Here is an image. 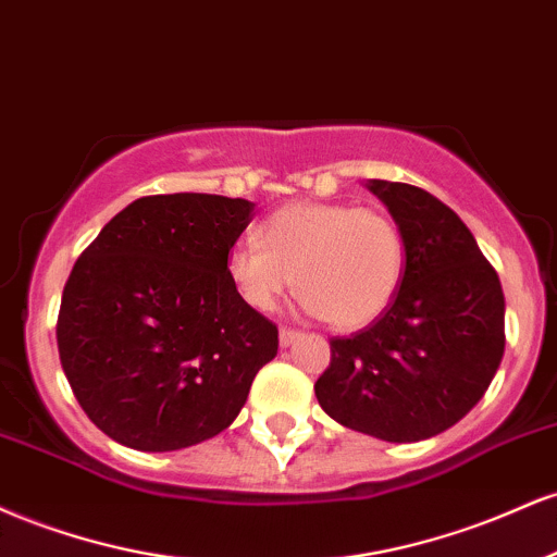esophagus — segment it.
Returning <instances> with one entry per match:
<instances>
[{"mask_svg":"<svg viewBox=\"0 0 557 557\" xmlns=\"http://www.w3.org/2000/svg\"><path fill=\"white\" fill-rule=\"evenodd\" d=\"M302 336V331H297V329H281L278 331V342H281V346H292L294 342H297V338Z\"/></svg>","mask_w":557,"mask_h":557,"instance_id":"obj_1","label":"esophagus"}]
</instances>
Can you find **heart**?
<instances>
[{
	"mask_svg": "<svg viewBox=\"0 0 557 557\" xmlns=\"http://www.w3.org/2000/svg\"><path fill=\"white\" fill-rule=\"evenodd\" d=\"M258 242L228 250L226 273L242 302L271 312L292 281L302 302L333 329L372 323L401 286L407 245L381 208L346 202H292L271 213Z\"/></svg>",
	"mask_w": 557,
	"mask_h": 557,
	"instance_id": "b5f03b06",
	"label": "heart"
}]
</instances>
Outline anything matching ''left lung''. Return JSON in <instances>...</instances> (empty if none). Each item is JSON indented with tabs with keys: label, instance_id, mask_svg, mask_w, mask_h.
Masks as SVG:
<instances>
[{
	"label": "left lung",
	"instance_id": "left-lung-1",
	"mask_svg": "<svg viewBox=\"0 0 557 557\" xmlns=\"http://www.w3.org/2000/svg\"><path fill=\"white\" fill-rule=\"evenodd\" d=\"M407 245L394 302L368 329L331 338L318 404L357 433L417 443L485 396L506 349L500 278L467 224L424 189L370 182Z\"/></svg>",
	"mask_w": 557,
	"mask_h": 557
}]
</instances>
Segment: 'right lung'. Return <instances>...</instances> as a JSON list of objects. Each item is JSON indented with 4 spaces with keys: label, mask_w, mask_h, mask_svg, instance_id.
<instances>
[{
    "label": "right lung",
    "mask_w": 557,
    "mask_h": 557,
    "mask_svg": "<svg viewBox=\"0 0 557 557\" xmlns=\"http://www.w3.org/2000/svg\"><path fill=\"white\" fill-rule=\"evenodd\" d=\"M252 202L202 193L129 202L62 292L57 346L72 394L111 441L180 450L237 420L278 329L226 273Z\"/></svg>",
    "instance_id": "add662e5"
}]
</instances>
